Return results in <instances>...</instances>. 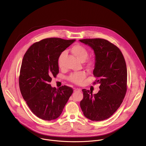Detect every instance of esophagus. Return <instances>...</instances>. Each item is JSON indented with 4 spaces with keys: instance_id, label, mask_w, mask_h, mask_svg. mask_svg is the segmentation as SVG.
<instances>
[{
    "instance_id": "1",
    "label": "esophagus",
    "mask_w": 146,
    "mask_h": 146,
    "mask_svg": "<svg viewBox=\"0 0 146 146\" xmlns=\"http://www.w3.org/2000/svg\"><path fill=\"white\" fill-rule=\"evenodd\" d=\"M74 92H80L81 91V89H80V88H74Z\"/></svg>"
}]
</instances>
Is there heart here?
Returning <instances> with one entry per match:
<instances>
[{
    "label": "heart",
    "instance_id": "1",
    "mask_svg": "<svg viewBox=\"0 0 146 146\" xmlns=\"http://www.w3.org/2000/svg\"><path fill=\"white\" fill-rule=\"evenodd\" d=\"M72 54L81 62L85 61L86 65L88 68H91L95 64V59L94 57H88V50L84 46L76 44L70 49ZM66 55V52H62L58 57V64L59 68L63 66L64 59ZM87 76L85 72H78L72 73L68 77V80L75 84H81Z\"/></svg>",
    "mask_w": 146,
    "mask_h": 146
}]
</instances>
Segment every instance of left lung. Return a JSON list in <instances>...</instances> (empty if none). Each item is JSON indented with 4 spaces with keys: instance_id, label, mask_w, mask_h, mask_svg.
<instances>
[{
    "instance_id": "left-lung-1",
    "label": "left lung",
    "mask_w": 146,
    "mask_h": 146,
    "mask_svg": "<svg viewBox=\"0 0 146 146\" xmlns=\"http://www.w3.org/2000/svg\"><path fill=\"white\" fill-rule=\"evenodd\" d=\"M94 51L95 65L93 71L100 84L96 94L82 89L80 107L87 118L95 121L110 117L119 108L127 90V69L123 54L115 45L107 40L95 38L81 39Z\"/></svg>"
}]
</instances>
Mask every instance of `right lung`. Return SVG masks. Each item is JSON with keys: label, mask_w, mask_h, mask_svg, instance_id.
Masks as SVG:
<instances>
[{"label": "right lung", "mask_w": 146, "mask_h": 146, "mask_svg": "<svg viewBox=\"0 0 146 146\" xmlns=\"http://www.w3.org/2000/svg\"><path fill=\"white\" fill-rule=\"evenodd\" d=\"M76 41L47 38L33 44L25 52L19 76L21 93L32 112L47 121L59 117L72 95V88L50 84L59 73L60 54Z\"/></svg>", "instance_id": "right-lung-1"}]
</instances>
